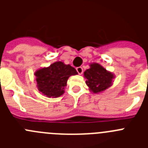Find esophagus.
<instances>
[{
	"mask_svg": "<svg viewBox=\"0 0 148 148\" xmlns=\"http://www.w3.org/2000/svg\"><path fill=\"white\" fill-rule=\"evenodd\" d=\"M76 70L79 75H82V73H83V68H82V66H78V67H77Z\"/></svg>",
	"mask_w": 148,
	"mask_h": 148,
	"instance_id": "esophagus-1",
	"label": "esophagus"
}]
</instances>
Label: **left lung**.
<instances>
[{"label":"left lung","mask_w":148,"mask_h":148,"mask_svg":"<svg viewBox=\"0 0 148 148\" xmlns=\"http://www.w3.org/2000/svg\"><path fill=\"white\" fill-rule=\"evenodd\" d=\"M86 78V84L90 92L99 93L106 90L113 84L115 75L113 73L108 71L98 63H92L90 68L84 73Z\"/></svg>","instance_id":"8db88e82"}]
</instances>
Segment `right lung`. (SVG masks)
Returning <instances> with one entry per match:
<instances>
[{
    "mask_svg": "<svg viewBox=\"0 0 148 148\" xmlns=\"http://www.w3.org/2000/svg\"><path fill=\"white\" fill-rule=\"evenodd\" d=\"M76 70L62 61H56L35 73L38 90L48 98H58L64 92L68 78L77 75Z\"/></svg>",
    "mask_w": 148,
    "mask_h": 148,
    "instance_id": "1",
    "label": "right lung"
}]
</instances>
